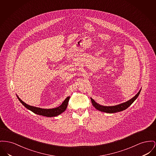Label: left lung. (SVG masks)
I'll return each instance as SVG.
<instances>
[{"instance_id":"obj_1","label":"left lung","mask_w":156,"mask_h":156,"mask_svg":"<svg viewBox=\"0 0 156 156\" xmlns=\"http://www.w3.org/2000/svg\"><path fill=\"white\" fill-rule=\"evenodd\" d=\"M140 92H141V89L137 94L133 98L130 99L129 100H128L126 102L117 105H114V106H104V105H101L100 104H98V103H97L91 98V100L92 104L93 106L97 110H99V111H102V112H107V113H114V112L122 111L123 110L127 109L128 107H129L133 104V102L137 99V98L138 97Z\"/></svg>"}]
</instances>
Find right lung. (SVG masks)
Returning <instances> with one entry per match:
<instances>
[{
	"label": "right lung",
	"instance_id": "add662e5",
	"mask_svg": "<svg viewBox=\"0 0 156 156\" xmlns=\"http://www.w3.org/2000/svg\"><path fill=\"white\" fill-rule=\"evenodd\" d=\"M17 97L19 101L23 104V105H24L28 110L32 111L35 114H37L40 115H43L45 117H55L61 114L63 112H64L65 110L66 109L68 101L70 98V97H68L62 103V104L58 107L54 108H51V109H44V108H41L29 105L27 104H26L25 102H24L22 100H20L18 95H17Z\"/></svg>",
	"mask_w": 156,
	"mask_h": 156
}]
</instances>
